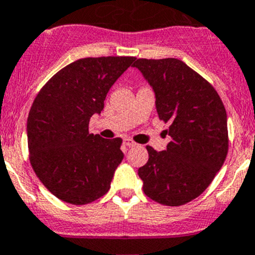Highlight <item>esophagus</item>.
Segmentation results:
<instances>
[{
    "label": "esophagus",
    "instance_id": "obj_1",
    "mask_svg": "<svg viewBox=\"0 0 255 255\" xmlns=\"http://www.w3.org/2000/svg\"><path fill=\"white\" fill-rule=\"evenodd\" d=\"M123 144H125L126 147H134L135 142H133L129 138H125V139H123Z\"/></svg>",
    "mask_w": 255,
    "mask_h": 255
}]
</instances>
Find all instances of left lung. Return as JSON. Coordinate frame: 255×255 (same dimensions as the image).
Wrapping results in <instances>:
<instances>
[{"label":"left lung","instance_id":"left-lung-1","mask_svg":"<svg viewBox=\"0 0 255 255\" xmlns=\"http://www.w3.org/2000/svg\"><path fill=\"white\" fill-rule=\"evenodd\" d=\"M133 67L152 87L172 138L162 152L147 145L149 158L138 169L143 192L160 204L182 206L203 193L226 160V108L211 83L179 59L139 58Z\"/></svg>","mask_w":255,"mask_h":255}]
</instances>
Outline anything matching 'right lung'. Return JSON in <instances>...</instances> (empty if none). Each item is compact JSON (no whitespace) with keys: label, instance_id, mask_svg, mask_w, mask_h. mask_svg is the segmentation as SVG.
<instances>
[{"label":"right lung","instance_id":"obj_1","mask_svg":"<svg viewBox=\"0 0 255 255\" xmlns=\"http://www.w3.org/2000/svg\"><path fill=\"white\" fill-rule=\"evenodd\" d=\"M134 57L82 58L57 72L37 95L27 120L29 162L53 196L82 206L108 192L123 159L122 139L88 132L108 91Z\"/></svg>","mask_w":255,"mask_h":255}]
</instances>
